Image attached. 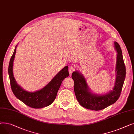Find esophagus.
Masks as SVG:
<instances>
[{
    "label": "esophagus",
    "mask_w": 134,
    "mask_h": 134,
    "mask_svg": "<svg viewBox=\"0 0 134 134\" xmlns=\"http://www.w3.org/2000/svg\"><path fill=\"white\" fill-rule=\"evenodd\" d=\"M75 69V67L73 65H70L69 66V74H72Z\"/></svg>",
    "instance_id": "1"
}]
</instances>
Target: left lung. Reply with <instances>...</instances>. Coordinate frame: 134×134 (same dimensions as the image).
I'll return each mask as SVG.
<instances>
[{
  "label": "left lung",
  "mask_w": 134,
  "mask_h": 134,
  "mask_svg": "<svg viewBox=\"0 0 134 134\" xmlns=\"http://www.w3.org/2000/svg\"><path fill=\"white\" fill-rule=\"evenodd\" d=\"M117 52L116 72V80L113 90L108 93L99 96L90 92L85 79L78 72L72 73V78L74 82V92L77 100L83 108L87 109L99 111L114 104L120 97L125 78L126 69L123 61L120 46L115 42Z\"/></svg>",
  "instance_id": "left-lung-1"
}]
</instances>
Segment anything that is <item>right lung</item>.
Here are the masks:
<instances>
[{
  "mask_svg": "<svg viewBox=\"0 0 134 134\" xmlns=\"http://www.w3.org/2000/svg\"><path fill=\"white\" fill-rule=\"evenodd\" d=\"M16 52V47L10 59L8 72L12 92L18 99L28 107L40 109L49 106L55 99L58 91L63 80L69 76L68 67L66 66L42 90L35 92L24 90L17 83L13 74V63Z\"/></svg>",
  "mask_w": 134,
  "mask_h": 134,
  "instance_id": "obj_1",
  "label": "right lung"
}]
</instances>
